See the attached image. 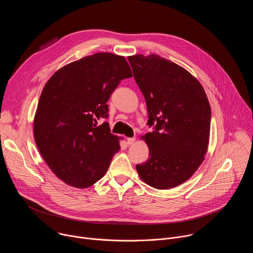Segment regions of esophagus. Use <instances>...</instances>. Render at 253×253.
I'll use <instances>...</instances> for the list:
<instances>
[{
    "instance_id": "obj_1",
    "label": "esophagus",
    "mask_w": 253,
    "mask_h": 253,
    "mask_svg": "<svg viewBox=\"0 0 253 253\" xmlns=\"http://www.w3.org/2000/svg\"><path fill=\"white\" fill-rule=\"evenodd\" d=\"M135 140H136V138H135V137H132V138H127V143H128V145H132V144H134Z\"/></svg>"
}]
</instances>
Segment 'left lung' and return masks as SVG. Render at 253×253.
I'll list each match as a JSON object with an SVG mask.
<instances>
[{
  "instance_id": "left-lung-1",
  "label": "left lung",
  "mask_w": 253,
  "mask_h": 253,
  "mask_svg": "<svg viewBox=\"0 0 253 253\" xmlns=\"http://www.w3.org/2000/svg\"><path fill=\"white\" fill-rule=\"evenodd\" d=\"M135 81L145 98V134L149 159L136 169L146 184L176 187L188 180L204 160L211 110L205 91L187 70L159 55L128 57Z\"/></svg>"
}]
</instances>
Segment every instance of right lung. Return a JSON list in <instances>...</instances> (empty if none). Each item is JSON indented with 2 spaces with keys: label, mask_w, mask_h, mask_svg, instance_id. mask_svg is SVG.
I'll list each match as a JSON object with an SVG mask.
<instances>
[{
  "label": "right lung",
  "mask_w": 253,
  "mask_h": 253,
  "mask_svg": "<svg viewBox=\"0 0 253 253\" xmlns=\"http://www.w3.org/2000/svg\"><path fill=\"white\" fill-rule=\"evenodd\" d=\"M132 77L123 56L97 53L72 62L46 83L34 118L37 147L66 184L87 188L107 172L119 151V137L104 122L113 91Z\"/></svg>",
  "instance_id": "add662e5"
}]
</instances>
